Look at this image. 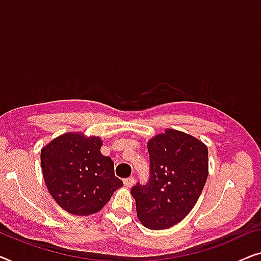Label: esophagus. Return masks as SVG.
I'll return each instance as SVG.
<instances>
[{
    "instance_id": "esophagus-1",
    "label": "esophagus",
    "mask_w": 261,
    "mask_h": 261,
    "mask_svg": "<svg viewBox=\"0 0 261 261\" xmlns=\"http://www.w3.org/2000/svg\"><path fill=\"white\" fill-rule=\"evenodd\" d=\"M134 183H135V180H134L133 177L126 178V179L123 180V184H124V187H126V188H132L134 185Z\"/></svg>"
}]
</instances>
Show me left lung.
I'll return each mask as SVG.
<instances>
[{
  "instance_id": "8db88e82",
  "label": "left lung",
  "mask_w": 261,
  "mask_h": 261,
  "mask_svg": "<svg viewBox=\"0 0 261 261\" xmlns=\"http://www.w3.org/2000/svg\"><path fill=\"white\" fill-rule=\"evenodd\" d=\"M147 148L151 179L132 189V196L146 228L167 229L188 216L202 194L209 173L208 147L190 134L167 128L149 139Z\"/></svg>"
}]
</instances>
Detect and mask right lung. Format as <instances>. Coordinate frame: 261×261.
<instances>
[{
	"label": "right lung",
	"mask_w": 261,
	"mask_h": 261,
	"mask_svg": "<svg viewBox=\"0 0 261 261\" xmlns=\"http://www.w3.org/2000/svg\"><path fill=\"white\" fill-rule=\"evenodd\" d=\"M102 139L67 132L41 148L46 188L60 208L77 216L98 213L123 185L114 163L101 153Z\"/></svg>",
	"instance_id": "right-lung-1"
}]
</instances>
